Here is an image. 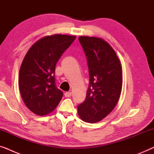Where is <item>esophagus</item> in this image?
Listing matches in <instances>:
<instances>
[{"label": "esophagus", "instance_id": "34e87169", "mask_svg": "<svg viewBox=\"0 0 154 154\" xmlns=\"http://www.w3.org/2000/svg\"><path fill=\"white\" fill-rule=\"evenodd\" d=\"M71 96V92H67L65 93V97H70Z\"/></svg>", "mask_w": 154, "mask_h": 154}]
</instances>
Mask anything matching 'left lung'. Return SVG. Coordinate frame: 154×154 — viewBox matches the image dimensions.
<instances>
[{"instance_id": "left-lung-1", "label": "left lung", "mask_w": 154, "mask_h": 154, "mask_svg": "<svg viewBox=\"0 0 154 154\" xmlns=\"http://www.w3.org/2000/svg\"><path fill=\"white\" fill-rule=\"evenodd\" d=\"M79 40L87 59L90 82L78 113L83 121L94 123L109 114L118 103L123 83L121 65L114 50L103 39L81 36Z\"/></svg>"}]
</instances>
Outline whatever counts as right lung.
Listing matches in <instances>:
<instances>
[{
	"label": "right lung",
	"mask_w": 154,
	"mask_h": 154,
	"mask_svg": "<svg viewBox=\"0 0 154 154\" xmlns=\"http://www.w3.org/2000/svg\"><path fill=\"white\" fill-rule=\"evenodd\" d=\"M75 36L55 34L40 39L27 52L21 65L19 88L26 106L35 114L51 113L62 100L56 86L55 66Z\"/></svg>",
	"instance_id": "right-lung-1"
}]
</instances>
